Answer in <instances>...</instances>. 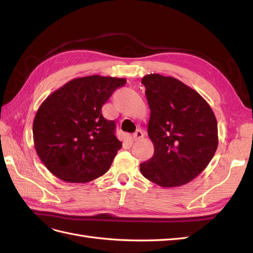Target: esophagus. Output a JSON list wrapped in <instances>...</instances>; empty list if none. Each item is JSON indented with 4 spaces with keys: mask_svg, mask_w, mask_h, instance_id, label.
<instances>
[{
    "mask_svg": "<svg viewBox=\"0 0 253 253\" xmlns=\"http://www.w3.org/2000/svg\"><path fill=\"white\" fill-rule=\"evenodd\" d=\"M144 136V134H143V132L141 131V129H137V131L133 134V139L136 141V140H139V139H141L142 137Z\"/></svg>",
    "mask_w": 253,
    "mask_h": 253,
    "instance_id": "esophagus-1",
    "label": "esophagus"
}]
</instances>
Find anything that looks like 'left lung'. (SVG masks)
I'll return each instance as SVG.
<instances>
[{
  "label": "left lung",
  "mask_w": 253,
  "mask_h": 253,
  "mask_svg": "<svg viewBox=\"0 0 253 253\" xmlns=\"http://www.w3.org/2000/svg\"><path fill=\"white\" fill-rule=\"evenodd\" d=\"M141 83L151 111L148 134L154 155L140 164V172L160 187L186 185L215 154V115L196 90L173 77L150 74Z\"/></svg>",
  "instance_id": "1"
}]
</instances>
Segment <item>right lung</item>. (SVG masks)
Listing matches in <instances>:
<instances>
[{"mask_svg": "<svg viewBox=\"0 0 253 253\" xmlns=\"http://www.w3.org/2000/svg\"><path fill=\"white\" fill-rule=\"evenodd\" d=\"M126 82L99 75L76 78L42 102L33 125L35 149L56 177L84 183L109 171L122 142L101 109Z\"/></svg>", "mask_w": 253, "mask_h": 253, "instance_id": "obj_1", "label": "right lung"}]
</instances>
